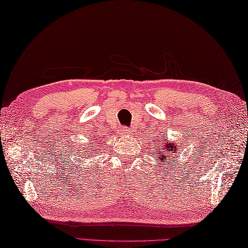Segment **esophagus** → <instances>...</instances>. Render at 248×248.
<instances>
[{
    "instance_id": "1",
    "label": "esophagus",
    "mask_w": 248,
    "mask_h": 248,
    "mask_svg": "<svg viewBox=\"0 0 248 248\" xmlns=\"http://www.w3.org/2000/svg\"><path fill=\"white\" fill-rule=\"evenodd\" d=\"M120 134L122 137H127L129 135H132V132L129 131V128H127V127H122Z\"/></svg>"
}]
</instances>
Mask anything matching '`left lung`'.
Instances as JSON below:
<instances>
[{
    "mask_svg": "<svg viewBox=\"0 0 248 248\" xmlns=\"http://www.w3.org/2000/svg\"><path fill=\"white\" fill-rule=\"evenodd\" d=\"M155 155L157 162H169L171 163L175 159L177 150L180 149L179 142H173L168 140V137H164L163 134L160 135V140H155ZM154 167H155V164Z\"/></svg>",
    "mask_w": 248,
    "mask_h": 248,
    "instance_id": "obj_1",
    "label": "left lung"
}]
</instances>
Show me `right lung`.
I'll use <instances>...</instances> for the list:
<instances>
[{
  "label": "right lung",
  "instance_id": "right-lung-1",
  "mask_svg": "<svg viewBox=\"0 0 248 248\" xmlns=\"http://www.w3.org/2000/svg\"><path fill=\"white\" fill-rule=\"evenodd\" d=\"M93 144L95 145L94 146H93ZM85 146H86V145H85ZM93 149H95V144H93V145H91V147H89V146L82 147V149H78V155H81L84 153H85V155H91V153H93ZM87 152H88L89 154H87ZM87 158H88V155H87Z\"/></svg>",
  "mask_w": 248,
  "mask_h": 248
}]
</instances>
